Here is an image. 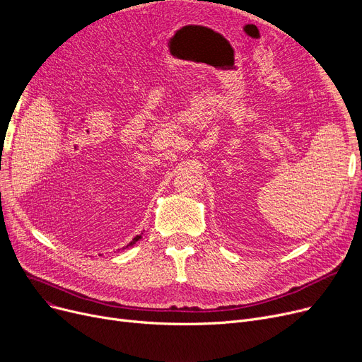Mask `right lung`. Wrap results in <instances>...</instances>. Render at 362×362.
I'll use <instances>...</instances> for the list:
<instances>
[{
  "label": "right lung",
  "instance_id": "right-lung-1",
  "mask_svg": "<svg viewBox=\"0 0 362 362\" xmlns=\"http://www.w3.org/2000/svg\"><path fill=\"white\" fill-rule=\"evenodd\" d=\"M141 238H142V235H138L136 238H133V240H132V242H130V243H129L127 246H132V245H135V243H136V242H138V240H139ZM127 246H126V248H127Z\"/></svg>",
  "mask_w": 362,
  "mask_h": 362
}]
</instances>
